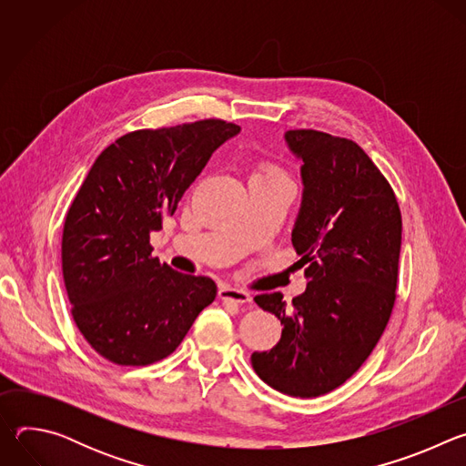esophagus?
Instances as JSON below:
<instances>
[{"label":"esophagus","mask_w":466,"mask_h":466,"mask_svg":"<svg viewBox=\"0 0 466 466\" xmlns=\"http://www.w3.org/2000/svg\"><path fill=\"white\" fill-rule=\"evenodd\" d=\"M219 299H221V300L238 302V304L250 302V295H248L247 291L238 289V288H230V286H221V288H219Z\"/></svg>","instance_id":"esophagus-1"}]
</instances>
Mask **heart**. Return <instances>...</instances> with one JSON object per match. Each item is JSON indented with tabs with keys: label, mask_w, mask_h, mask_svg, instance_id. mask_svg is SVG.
I'll return each instance as SVG.
<instances>
[{
	"label": "heart",
	"mask_w": 466,
	"mask_h": 466,
	"mask_svg": "<svg viewBox=\"0 0 466 466\" xmlns=\"http://www.w3.org/2000/svg\"><path fill=\"white\" fill-rule=\"evenodd\" d=\"M259 173H265V175H284L279 167H275V166H268V167H263Z\"/></svg>",
	"instance_id": "obj_1"
}]
</instances>
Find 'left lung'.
Returning <instances> with one entry per match:
<instances>
[{"instance_id": "1", "label": "left lung", "mask_w": 466, "mask_h": 466, "mask_svg": "<svg viewBox=\"0 0 466 466\" xmlns=\"http://www.w3.org/2000/svg\"><path fill=\"white\" fill-rule=\"evenodd\" d=\"M286 142L302 160L291 241L308 286L289 306L282 293L254 297L284 329L250 363L273 389L311 398L343 385L383 334L396 300L402 214L390 184L356 142L313 128L288 130Z\"/></svg>"}]
</instances>
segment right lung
<instances>
[{
	"label": "right lung",
	"instance_id": "obj_1",
	"mask_svg": "<svg viewBox=\"0 0 466 466\" xmlns=\"http://www.w3.org/2000/svg\"><path fill=\"white\" fill-rule=\"evenodd\" d=\"M239 130L223 119L135 130L88 171L64 221L62 275L79 331L105 360L144 367L167 358L214 302L212 279L160 263L149 239Z\"/></svg>",
	"mask_w": 466,
	"mask_h": 466
}]
</instances>
